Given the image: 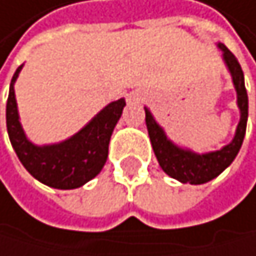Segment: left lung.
Listing matches in <instances>:
<instances>
[{"label": "left lung", "instance_id": "left-lung-1", "mask_svg": "<svg viewBox=\"0 0 256 256\" xmlns=\"http://www.w3.org/2000/svg\"><path fill=\"white\" fill-rule=\"evenodd\" d=\"M218 48L222 50L224 62L230 70L232 78H234V84L238 94V106L241 111V118L236 128V134L228 145L207 154H196L188 150H182L166 139L164 130L156 124L151 112L145 108V124L148 128L150 140L151 145H153L154 154L159 160V165L166 174L184 184L190 182L198 186V184H206L220 176L234 162L244 140L247 116H249V100H247V91L244 86V74L235 55L222 43H220Z\"/></svg>", "mask_w": 256, "mask_h": 256}]
</instances>
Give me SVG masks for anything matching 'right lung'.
Listing matches in <instances>:
<instances>
[{"label": "right lung", "instance_id": "1", "mask_svg": "<svg viewBox=\"0 0 256 256\" xmlns=\"http://www.w3.org/2000/svg\"><path fill=\"white\" fill-rule=\"evenodd\" d=\"M21 68L22 64L12 77L6 106L7 132L15 153L24 168L40 182L60 190L78 188L102 172L108 159L112 130L126 103L124 98L110 103L83 130L62 144L36 146L26 139L18 120L14 83Z\"/></svg>", "mask_w": 256, "mask_h": 256}]
</instances>
